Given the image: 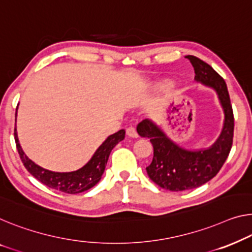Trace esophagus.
I'll return each mask as SVG.
<instances>
[{"instance_id": "obj_1", "label": "esophagus", "mask_w": 252, "mask_h": 252, "mask_svg": "<svg viewBox=\"0 0 252 252\" xmlns=\"http://www.w3.org/2000/svg\"><path fill=\"white\" fill-rule=\"evenodd\" d=\"M126 136H129L131 138H138V132H137V130L134 129L133 126L126 127Z\"/></svg>"}]
</instances>
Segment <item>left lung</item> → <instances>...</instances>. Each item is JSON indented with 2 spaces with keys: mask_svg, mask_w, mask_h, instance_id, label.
<instances>
[{
  "mask_svg": "<svg viewBox=\"0 0 252 252\" xmlns=\"http://www.w3.org/2000/svg\"><path fill=\"white\" fill-rule=\"evenodd\" d=\"M194 69L197 81L213 87L219 94L225 121L220 138L212 147L200 152H189L165 136L153 122L144 120L137 126L139 136L149 138L154 148L153 160L146 167L148 176L157 186L171 191L198 188L219 173L233 145L234 115L224 79L202 60L187 55Z\"/></svg>",
  "mask_w": 252,
  "mask_h": 252,
  "instance_id": "obj_1",
  "label": "left lung"
}]
</instances>
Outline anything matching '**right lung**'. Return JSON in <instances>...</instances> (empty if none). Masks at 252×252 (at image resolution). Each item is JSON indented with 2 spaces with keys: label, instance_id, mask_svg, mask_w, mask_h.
<instances>
[{
  "label": "right lung",
  "instance_id": "1",
  "mask_svg": "<svg viewBox=\"0 0 252 252\" xmlns=\"http://www.w3.org/2000/svg\"><path fill=\"white\" fill-rule=\"evenodd\" d=\"M125 130H120L114 134H111L99 146L98 149L96 150L92 158H90L89 162L84 167L79 168L78 171L74 172H67V173H59V172L47 171L45 168L38 166V165H36L32 160H30L25 155L24 150L21 149L20 144H19L17 129H14V140H16V146L21 162L24 163L25 167L27 168V171L33 178H36L39 182L44 183L45 186L50 187L52 189L60 190L65 193L74 194L89 190L96 183H98L104 173L105 166H106L108 156H110L112 149L120 141H122L125 139Z\"/></svg>",
  "mask_w": 252,
  "mask_h": 252
}]
</instances>
